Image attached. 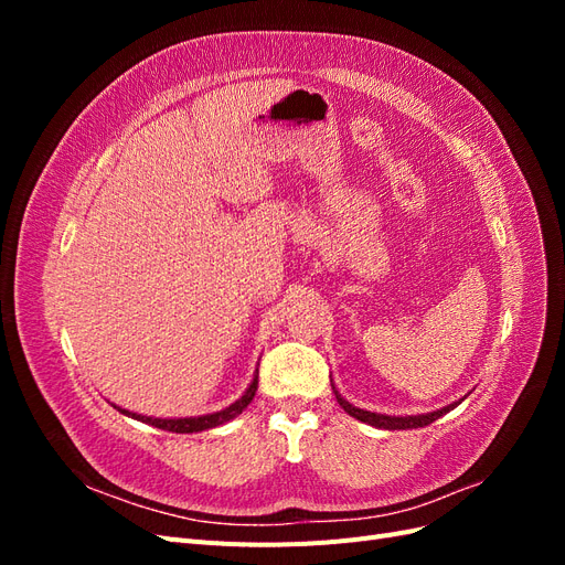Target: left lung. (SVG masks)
<instances>
[{"label": "left lung", "mask_w": 565, "mask_h": 565, "mask_svg": "<svg viewBox=\"0 0 565 565\" xmlns=\"http://www.w3.org/2000/svg\"><path fill=\"white\" fill-rule=\"evenodd\" d=\"M334 396H337L339 405L344 407L351 417L361 419V422H365V424L377 426V429H388V431H393V429H419V426H429L431 422H436L438 417H443V415H446V413H450V409L457 405V403H452V405H448V407H440V409H436V413H426V415H413V417H391V415L367 413V409L353 407L349 401L341 398L337 391H334Z\"/></svg>", "instance_id": "1"}]
</instances>
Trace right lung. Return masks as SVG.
<instances>
[{"instance_id": "add662e5", "label": "right lung", "mask_w": 565, "mask_h": 565, "mask_svg": "<svg viewBox=\"0 0 565 565\" xmlns=\"http://www.w3.org/2000/svg\"><path fill=\"white\" fill-rule=\"evenodd\" d=\"M256 386H259V372L254 374V380L249 384V388L243 393V398H237L233 405H228L226 409H221V413H214V415H202V417H183V419H158V417H143V415H136V413H129V409H122L117 407L119 413L122 415H129L134 419L139 422H146L150 426H158V429L162 431H172V434H195V431H204V429H212V426H218L224 424L233 417H237L243 413V409L252 403L254 393H256Z\"/></svg>"}]
</instances>
